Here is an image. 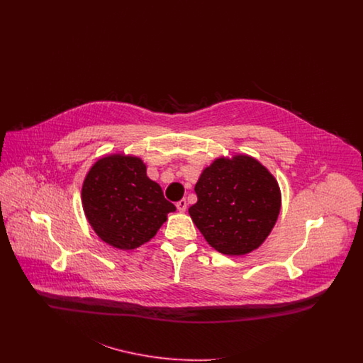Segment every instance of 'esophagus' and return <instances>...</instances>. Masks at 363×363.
I'll return each mask as SVG.
<instances>
[{
    "instance_id": "1",
    "label": "esophagus",
    "mask_w": 363,
    "mask_h": 363,
    "mask_svg": "<svg viewBox=\"0 0 363 363\" xmlns=\"http://www.w3.org/2000/svg\"><path fill=\"white\" fill-rule=\"evenodd\" d=\"M175 206H177V209H178L179 212H185V211H186V207H188V204H186V200H185V199L179 200Z\"/></svg>"
}]
</instances>
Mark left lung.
Here are the masks:
<instances>
[{
  "label": "left lung",
  "instance_id": "obj_1",
  "mask_svg": "<svg viewBox=\"0 0 363 363\" xmlns=\"http://www.w3.org/2000/svg\"><path fill=\"white\" fill-rule=\"evenodd\" d=\"M197 203L189 208L208 243L227 256L257 249L277 223L281 196L277 179L247 155L219 157L197 181Z\"/></svg>",
  "mask_w": 363,
  "mask_h": 363
}]
</instances>
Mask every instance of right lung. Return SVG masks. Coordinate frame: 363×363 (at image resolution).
I'll list each match as a JSON object with an SVG mask.
<instances>
[{"instance_id": "right-lung-1", "label": "right lung", "mask_w": 363, "mask_h": 363, "mask_svg": "<svg viewBox=\"0 0 363 363\" xmlns=\"http://www.w3.org/2000/svg\"><path fill=\"white\" fill-rule=\"evenodd\" d=\"M82 201L98 237L121 250L154 238L167 213L175 211L162 188L147 177L143 160L121 154L104 156L91 167Z\"/></svg>"}]
</instances>
